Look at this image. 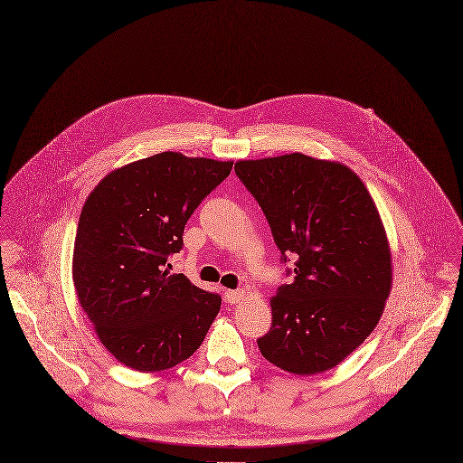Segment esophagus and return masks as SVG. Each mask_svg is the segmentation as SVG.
<instances>
[{"label": "esophagus", "mask_w": 463, "mask_h": 463, "mask_svg": "<svg viewBox=\"0 0 463 463\" xmlns=\"http://www.w3.org/2000/svg\"><path fill=\"white\" fill-rule=\"evenodd\" d=\"M241 298H243V290H241V288H236V290H225V299H227V303H231V305L238 303Z\"/></svg>", "instance_id": "34e87169"}]
</instances>
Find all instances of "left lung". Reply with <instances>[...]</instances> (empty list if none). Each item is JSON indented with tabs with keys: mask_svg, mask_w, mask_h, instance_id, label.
I'll use <instances>...</instances> for the list:
<instances>
[{
	"mask_svg": "<svg viewBox=\"0 0 463 463\" xmlns=\"http://www.w3.org/2000/svg\"><path fill=\"white\" fill-rule=\"evenodd\" d=\"M234 171L283 261L298 256L292 281L270 298L260 353L292 374L326 373L367 340L391 294L392 256L374 200L347 165L301 152L240 160Z\"/></svg>",
	"mask_w": 463,
	"mask_h": 463,
	"instance_id": "1",
	"label": "left lung"
}]
</instances>
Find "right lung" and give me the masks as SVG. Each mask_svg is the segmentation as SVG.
<instances>
[{
  "label": "right lung",
  "mask_w": 463,
  "mask_h": 463,
  "mask_svg": "<svg viewBox=\"0 0 463 463\" xmlns=\"http://www.w3.org/2000/svg\"><path fill=\"white\" fill-rule=\"evenodd\" d=\"M232 162L160 152L109 173L78 222L72 279L103 347L139 373L171 369L202 345L222 298L171 274L184 229Z\"/></svg>",
  "instance_id": "add662e5"
}]
</instances>
